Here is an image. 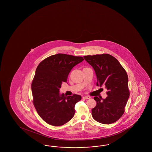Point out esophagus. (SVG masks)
I'll list each match as a JSON object with an SVG mask.
<instances>
[{"label":"esophagus","instance_id":"obj_1","mask_svg":"<svg viewBox=\"0 0 152 152\" xmlns=\"http://www.w3.org/2000/svg\"><path fill=\"white\" fill-rule=\"evenodd\" d=\"M83 99H90V97L88 96H83Z\"/></svg>","mask_w":152,"mask_h":152}]
</instances>
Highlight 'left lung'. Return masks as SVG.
<instances>
[{"label": "left lung", "mask_w": 152, "mask_h": 152, "mask_svg": "<svg viewBox=\"0 0 152 152\" xmlns=\"http://www.w3.org/2000/svg\"><path fill=\"white\" fill-rule=\"evenodd\" d=\"M96 75V86L105 85L107 96L94 97L96 106L92 109L93 118L104 124H110L119 119L124 113L129 99L128 77L119 62L110 55L85 56Z\"/></svg>", "instance_id": "8db88e82"}]
</instances>
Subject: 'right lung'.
<instances>
[{"label":"right lung","instance_id":"add662e5","mask_svg":"<svg viewBox=\"0 0 152 152\" xmlns=\"http://www.w3.org/2000/svg\"><path fill=\"white\" fill-rule=\"evenodd\" d=\"M83 60L82 57L58 53L38 64L32 83L33 102L38 115L48 124L61 126L74 117L75 104L81 96H64L60 89L71 70Z\"/></svg>","mask_w":152,"mask_h":152}]
</instances>
